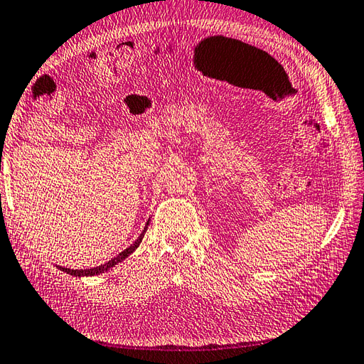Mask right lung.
<instances>
[{"mask_svg":"<svg viewBox=\"0 0 364 364\" xmlns=\"http://www.w3.org/2000/svg\"><path fill=\"white\" fill-rule=\"evenodd\" d=\"M146 229H148V223H146V225H145V229H144V232L140 233V237L135 240V243L134 245H131L127 249H124L123 252H119L117 257H113L112 260H109L107 263H104V265H99V267H96V268H88V269H69V268H63V267H60V269L61 272H64V273H69V274H73V276H95V274H99V273H104V272H107V269H110L112 267H115L117 263H119L121 260H124L127 255H131L135 249H137V246L140 245V241H141V238H144V235H145V232H146Z\"/></svg>","mask_w":364,"mask_h":364,"instance_id":"1","label":"right lung"}]
</instances>
